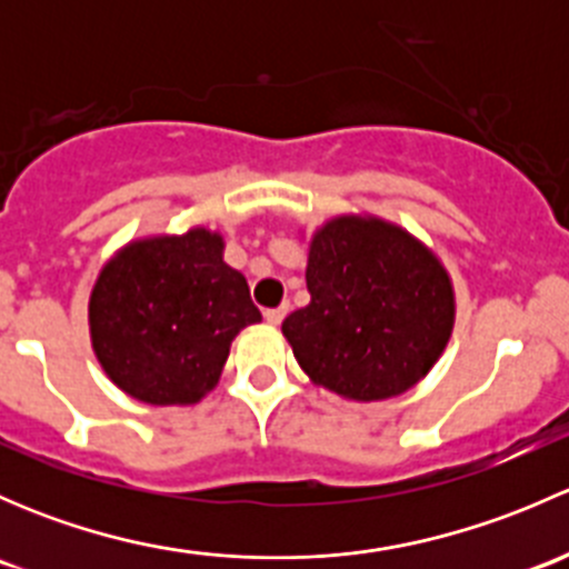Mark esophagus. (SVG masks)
<instances>
[{"label": "esophagus", "mask_w": 569, "mask_h": 569, "mask_svg": "<svg viewBox=\"0 0 569 569\" xmlns=\"http://www.w3.org/2000/svg\"><path fill=\"white\" fill-rule=\"evenodd\" d=\"M283 317H286V306L267 308V311H263V319H267L269 325H280V321H283Z\"/></svg>", "instance_id": "esophagus-1"}]
</instances>
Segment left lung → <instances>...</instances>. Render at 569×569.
<instances>
[{
    "mask_svg": "<svg viewBox=\"0 0 569 569\" xmlns=\"http://www.w3.org/2000/svg\"><path fill=\"white\" fill-rule=\"evenodd\" d=\"M306 280L311 302L283 319V336L327 391L391 399L427 377L449 343V272L405 228L336 217L313 233Z\"/></svg>",
    "mask_w": 569,
    "mask_h": 569,
    "instance_id": "left-lung-1",
    "label": "left lung"
}]
</instances>
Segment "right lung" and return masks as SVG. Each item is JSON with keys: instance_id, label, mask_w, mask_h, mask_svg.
Masks as SVG:
<instances>
[{"instance_id": "1", "label": "right lung", "mask_w": 569, "mask_h": 569, "mask_svg": "<svg viewBox=\"0 0 569 569\" xmlns=\"http://www.w3.org/2000/svg\"><path fill=\"white\" fill-rule=\"evenodd\" d=\"M222 237L126 244L90 295V338L109 380L146 405H194L217 386L231 341L261 321L248 280L222 261Z\"/></svg>"}]
</instances>
